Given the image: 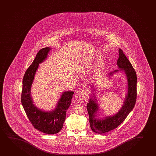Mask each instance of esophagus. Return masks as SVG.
Returning a JSON list of instances; mask_svg holds the SVG:
<instances>
[{
  "mask_svg": "<svg viewBox=\"0 0 156 156\" xmlns=\"http://www.w3.org/2000/svg\"><path fill=\"white\" fill-rule=\"evenodd\" d=\"M80 95L81 97H87V92H86V90H80Z\"/></svg>",
  "mask_w": 156,
  "mask_h": 156,
  "instance_id": "34e87169",
  "label": "esophagus"
}]
</instances>
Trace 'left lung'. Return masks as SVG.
<instances>
[{"label":"left lung","instance_id":"obj_1","mask_svg":"<svg viewBox=\"0 0 156 156\" xmlns=\"http://www.w3.org/2000/svg\"><path fill=\"white\" fill-rule=\"evenodd\" d=\"M117 65L120 70H115L109 74L112 76L114 72L123 71L126 75L128 80V93L121 109L115 115L107 116L104 119H98L96 113L98 106L95 98H91L87 104L90 128L97 133H106L115 129L121 124L131 112L135 105L137 98V76L133 66L122 50H119V58Z\"/></svg>","mask_w":156,"mask_h":156}]
</instances>
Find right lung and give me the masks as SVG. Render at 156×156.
Masks as SVG:
<instances>
[{
	"label": "right lung",
	"mask_w": 156,
	"mask_h": 156,
	"mask_svg": "<svg viewBox=\"0 0 156 156\" xmlns=\"http://www.w3.org/2000/svg\"><path fill=\"white\" fill-rule=\"evenodd\" d=\"M50 50L49 47L40 50L32 64L25 72L23 78L21 103L27 117L35 129L43 133L55 134L59 133L63 128L66 111L71 105L74 92H64L54 111L49 112L42 111L35 107L30 95V89L39 64L45 60Z\"/></svg>",
	"instance_id": "right-lung-1"
}]
</instances>
